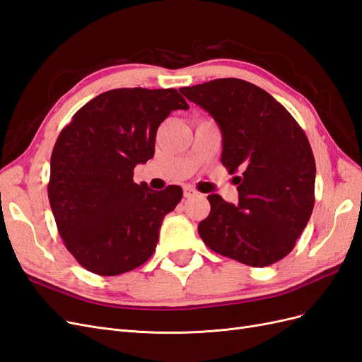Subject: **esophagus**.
<instances>
[{"label":"esophagus","mask_w":362,"mask_h":362,"mask_svg":"<svg viewBox=\"0 0 362 362\" xmlns=\"http://www.w3.org/2000/svg\"><path fill=\"white\" fill-rule=\"evenodd\" d=\"M198 194V192H196L193 187H190V185H185L184 187V198H193V196Z\"/></svg>","instance_id":"esophagus-1"}]
</instances>
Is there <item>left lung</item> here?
<instances>
[{
  "instance_id": "8db88e82",
  "label": "left lung",
  "mask_w": 362,
  "mask_h": 362,
  "mask_svg": "<svg viewBox=\"0 0 362 362\" xmlns=\"http://www.w3.org/2000/svg\"><path fill=\"white\" fill-rule=\"evenodd\" d=\"M180 92L210 113L222 133V164L235 177L238 205L210 194L199 223L204 243L252 267L273 264L293 250L314 208L315 161L294 117L261 87L218 78Z\"/></svg>"
}]
</instances>
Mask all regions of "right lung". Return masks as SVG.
Masks as SVG:
<instances>
[{
    "mask_svg": "<svg viewBox=\"0 0 362 362\" xmlns=\"http://www.w3.org/2000/svg\"><path fill=\"white\" fill-rule=\"evenodd\" d=\"M187 108L177 89L127 87L98 95L62 129L48 198L64 246L86 270L115 276L154 254L163 218L182 189L136 184L134 168L154 157L163 120Z\"/></svg>",
    "mask_w": 362,
    "mask_h": 362,
    "instance_id": "add662e5",
    "label": "right lung"
}]
</instances>
